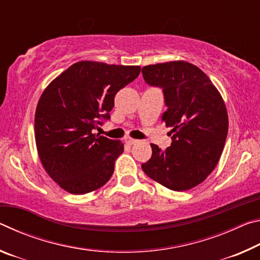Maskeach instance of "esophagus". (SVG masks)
<instances>
[{
	"label": "esophagus",
	"mask_w": 260,
	"mask_h": 260,
	"mask_svg": "<svg viewBox=\"0 0 260 260\" xmlns=\"http://www.w3.org/2000/svg\"><path fill=\"white\" fill-rule=\"evenodd\" d=\"M125 142H126L127 144H135V143L139 142V140L132 139V138H129V136H127V138H125Z\"/></svg>",
	"instance_id": "esophagus-1"
}]
</instances>
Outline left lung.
Listing matches in <instances>:
<instances>
[{
	"mask_svg": "<svg viewBox=\"0 0 260 260\" xmlns=\"http://www.w3.org/2000/svg\"><path fill=\"white\" fill-rule=\"evenodd\" d=\"M144 81L159 87L166 111L161 121L172 127L165 150L151 144L142 164L149 178L174 191L199 186L218 164L228 133L226 105L209 77L195 65L177 60L142 69Z\"/></svg>",
	"mask_w": 260,
	"mask_h": 260,
	"instance_id": "obj_1",
	"label": "left lung"
}]
</instances>
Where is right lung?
<instances>
[{
  "instance_id": "1",
  "label": "right lung",
  "mask_w": 260,
  "mask_h": 260,
  "mask_svg": "<svg viewBox=\"0 0 260 260\" xmlns=\"http://www.w3.org/2000/svg\"><path fill=\"white\" fill-rule=\"evenodd\" d=\"M140 72V67L82 60L42 93L35 111V142L47 173L64 190L82 195L111 178L124 144L93 129L110 119L114 96Z\"/></svg>"
}]
</instances>
